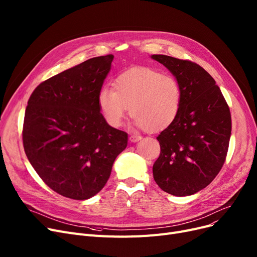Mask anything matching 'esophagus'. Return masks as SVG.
<instances>
[{"label": "esophagus", "instance_id": "34e87169", "mask_svg": "<svg viewBox=\"0 0 257 257\" xmlns=\"http://www.w3.org/2000/svg\"><path fill=\"white\" fill-rule=\"evenodd\" d=\"M141 139H142V137L139 136V135H132V136H130V138H129L130 142H132V143H136V142L140 141Z\"/></svg>", "mask_w": 257, "mask_h": 257}]
</instances>
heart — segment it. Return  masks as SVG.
<instances>
[{
	"instance_id": "obj_1",
	"label": "heart",
	"mask_w": 257,
	"mask_h": 257,
	"mask_svg": "<svg viewBox=\"0 0 257 257\" xmlns=\"http://www.w3.org/2000/svg\"><path fill=\"white\" fill-rule=\"evenodd\" d=\"M113 89L98 92L101 112L111 127H119L128 108L139 127L151 132L165 130L180 113L182 86L172 74L151 68H133L120 73Z\"/></svg>"
}]
</instances>
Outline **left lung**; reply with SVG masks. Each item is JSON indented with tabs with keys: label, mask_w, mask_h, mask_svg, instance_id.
Instances as JSON below:
<instances>
[{
	"label": "left lung",
	"mask_w": 257,
	"mask_h": 257,
	"mask_svg": "<svg viewBox=\"0 0 257 257\" xmlns=\"http://www.w3.org/2000/svg\"><path fill=\"white\" fill-rule=\"evenodd\" d=\"M182 86L180 113L158 137L161 153L153 165L155 183L165 192L187 196L206 188L226 161L231 113L215 81L187 60L153 54Z\"/></svg>",
	"instance_id": "obj_1"
}]
</instances>
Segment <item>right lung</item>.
Wrapping results in <instances>:
<instances>
[{
    "label": "right lung",
    "mask_w": 257,
    "mask_h": 257,
    "mask_svg": "<svg viewBox=\"0 0 257 257\" xmlns=\"http://www.w3.org/2000/svg\"><path fill=\"white\" fill-rule=\"evenodd\" d=\"M112 54L89 59L41 83L25 111L27 159L53 191L72 199L102 190L128 135L107 124L97 96Z\"/></svg>",
    "instance_id": "right-lung-1"
}]
</instances>
